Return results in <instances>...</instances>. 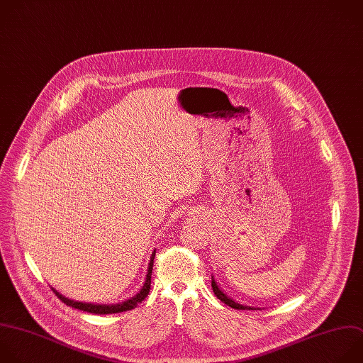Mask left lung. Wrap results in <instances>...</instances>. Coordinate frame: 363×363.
I'll list each match as a JSON object with an SVG mask.
<instances>
[{
  "label": "left lung",
  "instance_id": "left-lung-1",
  "mask_svg": "<svg viewBox=\"0 0 363 363\" xmlns=\"http://www.w3.org/2000/svg\"><path fill=\"white\" fill-rule=\"evenodd\" d=\"M211 287H213V292H214V295L217 296V299H220L225 305H228V306H230V308H233V309H238V311H256V308H252V306H245V305H240V303H236L235 301H232L230 298H228L220 289H219V286L216 284V281H214V279H211Z\"/></svg>",
  "mask_w": 363,
  "mask_h": 363
}]
</instances>
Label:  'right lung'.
<instances>
[{
	"label": "right lung",
	"instance_id": "obj_1",
	"mask_svg": "<svg viewBox=\"0 0 363 363\" xmlns=\"http://www.w3.org/2000/svg\"><path fill=\"white\" fill-rule=\"evenodd\" d=\"M155 255L156 252L152 253V257H150V263H149V269H147V274H146V283H144V286L140 289V292L125 301V302H121V303H117V305H93V303H83V302H74L71 299H67L64 298L62 295H60L57 291L52 292L55 294V296H58V299L65 303L67 306H71L74 309H79V311H83V312H89V313H96V315H108V313H120V312H125V311H131L134 308H137L138 303H141L144 299L147 298L149 292H150V284H152V270H153V262H155Z\"/></svg>",
	"mask_w": 363,
	"mask_h": 363
}]
</instances>
